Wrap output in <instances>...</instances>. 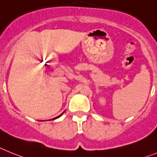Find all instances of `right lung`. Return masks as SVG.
Listing matches in <instances>:
<instances>
[{
    "mask_svg": "<svg viewBox=\"0 0 157 157\" xmlns=\"http://www.w3.org/2000/svg\"><path fill=\"white\" fill-rule=\"evenodd\" d=\"M63 113H64V112H63V113H62V114H60V115H59V116H58V117H56V118H54V119H52V120L57 119V118H59V117H61V116H62V115H63Z\"/></svg>",
    "mask_w": 157,
    "mask_h": 157,
    "instance_id": "obj_1",
    "label": "right lung"
}]
</instances>
